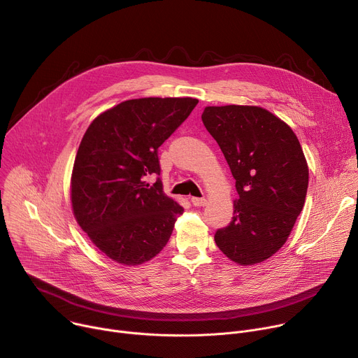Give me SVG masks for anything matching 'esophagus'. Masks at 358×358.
<instances>
[{
    "mask_svg": "<svg viewBox=\"0 0 358 358\" xmlns=\"http://www.w3.org/2000/svg\"><path fill=\"white\" fill-rule=\"evenodd\" d=\"M191 202H192V206L194 207H203L207 203V198H203V196H192L191 198Z\"/></svg>",
    "mask_w": 358,
    "mask_h": 358,
    "instance_id": "34e87169",
    "label": "esophagus"
}]
</instances>
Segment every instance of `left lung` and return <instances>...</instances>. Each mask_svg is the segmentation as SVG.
<instances>
[{"instance_id": "1", "label": "left lung", "mask_w": 358, "mask_h": 358, "mask_svg": "<svg viewBox=\"0 0 358 358\" xmlns=\"http://www.w3.org/2000/svg\"><path fill=\"white\" fill-rule=\"evenodd\" d=\"M201 119L238 192L234 217L215 232V243L236 264H259L283 246L303 210L309 169L300 143L285 122L258 106H208Z\"/></svg>"}]
</instances>
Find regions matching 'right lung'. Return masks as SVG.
<instances>
[{
	"mask_svg": "<svg viewBox=\"0 0 358 358\" xmlns=\"http://www.w3.org/2000/svg\"><path fill=\"white\" fill-rule=\"evenodd\" d=\"M192 97L122 101L87 127L73 164L72 207L108 257L140 265L167 245L184 208L163 192L159 147L196 106ZM157 175L152 186L145 180Z\"/></svg>",
	"mask_w": 358,
	"mask_h": 358,
	"instance_id": "1",
	"label": "right lung"
}]
</instances>
